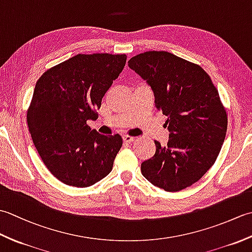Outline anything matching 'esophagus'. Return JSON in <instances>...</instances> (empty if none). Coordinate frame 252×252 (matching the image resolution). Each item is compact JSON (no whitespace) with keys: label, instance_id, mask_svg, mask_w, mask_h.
<instances>
[{"label":"esophagus","instance_id":"obj_1","mask_svg":"<svg viewBox=\"0 0 252 252\" xmlns=\"http://www.w3.org/2000/svg\"><path fill=\"white\" fill-rule=\"evenodd\" d=\"M122 138H123V142H125V143H127V144H130V143H132V142H134V141H135V137L130 136V135H123V136H122Z\"/></svg>","mask_w":252,"mask_h":252}]
</instances>
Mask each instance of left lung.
I'll use <instances>...</instances> for the list:
<instances>
[{"instance_id": "left-lung-1", "label": "left lung", "mask_w": 252, "mask_h": 252, "mask_svg": "<svg viewBox=\"0 0 252 252\" xmlns=\"http://www.w3.org/2000/svg\"><path fill=\"white\" fill-rule=\"evenodd\" d=\"M129 67L152 87L170 132L165 146L155 141L156 153L142 163V174L165 191L184 189L216 162L227 130L225 107L199 65L169 52L142 53Z\"/></svg>"}]
</instances>
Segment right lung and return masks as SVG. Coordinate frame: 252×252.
Wrapping results in <instances>:
<instances>
[{
	"instance_id": "right-lung-1",
	"label": "right lung",
	"mask_w": 252,
	"mask_h": 252,
	"mask_svg": "<svg viewBox=\"0 0 252 252\" xmlns=\"http://www.w3.org/2000/svg\"><path fill=\"white\" fill-rule=\"evenodd\" d=\"M126 62V54H78L36 81L27 122L41 159L63 184L89 187L112 170L122 137L99 134L87 121L98 118L101 98Z\"/></svg>"
}]
</instances>
